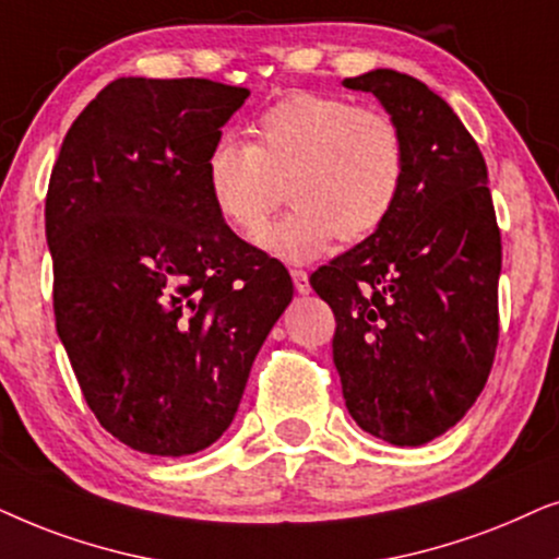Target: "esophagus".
<instances>
[{
  "label": "esophagus",
  "mask_w": 559,
  "mask_h": 559,
  "mask_svg": "<svg viewBox=\"0 0 559 559\" xmlns=\"http://www.w3.org/2000/svg\"><path fill=\"white\" fill-rule=\"evenodd\" d=\"M292 278H294V286L299 294H309L311 286H309V273L307 271H299V267H292Z\"/></svg>",
  "instance_id": "34e87169"
}]
</instances>
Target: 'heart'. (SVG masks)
Segmentation results:
<instances>
[{"instance_id": "heart-1", "label": "heart", "mask_w": 559, "mask_h": 559, "mask_svg": "<svg viewBox=\"0 0 559 559\" xmlns=\"http://www.w3.org/2000/svg\"><path fill=\"white\" fill-rule=\"evenodd\" d=\"M252 143L222 135L204 158L214 212L248 240L263 233L286 181L294 212L263 237L288 260H309L366 240L396 210L406 178V140L381 109L342 96L296 92L250 124Z\"/></svg>"}]
</instances>
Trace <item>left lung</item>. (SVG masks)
Wrapping results in <instances>:
<instances>
[{
    "label": "left lung",
    "mask_w": 559,
    "mask_h": 559,
    "mask_svg": "<svg viewBox=\"0 0 559 559\" xmlns=\"http://www.w3.org/2000/svg\"><path fill=\"white\" fill-rule=\"evenodd\" d=\"M342 84L396 119L406 178L383 227L309 284L337 322L347 412L378 440L416 448L463 419L493 368L501 229L480 147L440 94L391 69Z\"/></svg>",
    "instance_id": "1"
}]
</instances>
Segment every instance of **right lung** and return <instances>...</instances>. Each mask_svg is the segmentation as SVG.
<instances>
[{
  "label": "right lung",
  "instance_id": "obj_1",
  "mask_svg": "<svg viewBox=\"0 0 559 559\" xmlns=\"http://www.w3.org/2000/svg\"><path fill=\"white\" fill-rule=\"evenodd\" d=\"M250 92L210 79L111 81L50 174L56 330L111 437L181 457L217 442L294 296L281 260L237 237L204 158Z\"/></svg>",
  "mask_w": 559,
  "mask_h": 559
}]
</instances>
